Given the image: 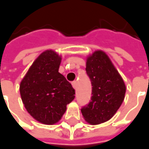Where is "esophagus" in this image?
<instances>
[{"label":"esophagus","instance_id":"esophagus-1","mask_svg":"<svg viewBox=\"0 0 149 149\" xmlns=\"http://www.w3.org/2000/svg\"><path fill=\"white\" fill-rule=\"evenodd\" d=\"M72 87L74 88L75 90H77V81H72Z\"/></svg>","mask_w":149,"mask_h":149}]
</instances>
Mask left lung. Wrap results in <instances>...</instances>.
<instances>
[{
  "mask_svg": "<svg viewBox=\"0 0 149 149\" xmlns=\"http://www.w3.org/2000/svg\"><path fill=\"white\" fill-rule=\"evenodd\" d=\"M86 71L91 81L92 96L81 111L85 120L95 125L115 116L124 101L126 86L109 56L102 50L87 56Z\"/></svg>",
  "mask_w": 149,
  "mask_h": 149,
  "instance_id": "obj_1",
  "label": "left lung"
}]
</instances>
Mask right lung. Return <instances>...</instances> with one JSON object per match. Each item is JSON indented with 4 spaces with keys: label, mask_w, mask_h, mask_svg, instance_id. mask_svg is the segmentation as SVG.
Instances as JSON below:
<instances>
[{
    "label": "right lung",
    "mask_w": 149,
    "mask_h": 149,
    "mask_svg": "<svg viewBox=\"0 0 149 149\" xmlns=\"http://www.w3.org/2000/svg\"><path fill=\"white\" fill-rule=\"evenodd\" d=\"M62 61L52 49L43 52L34 60L19 85L21 100L35 120L54 125L63 117L67 105L75 98V90L58 72Z\"/></svg>",
    "instance_id": "1"
}]
</instances>
